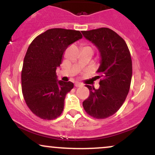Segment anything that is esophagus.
<instances>
[{"mask_svg":"<svg viewBox=\"0 0 155 155\" xmlns=\"http://www.w3.org/2000/svg\"><path fill=\"white\" fill-rule=\"evenodd\" d=\"M82 86H83V84L81 83H79V82H76L75 83L76 87H82Z\"/></svg>","mask_w":155,"mask_h":155,"instance_id":"1","label":"esophagus"}]
</instances>
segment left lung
I'll return each instance as SVG.
<instances>
[{
  "label": "left lung",
  "mask_w": 155,
  "mask_h": 155,
  "mask_svg": "<svg viewBox=\"0 0 155 155\" xmlns=\"http://www.w3.org/2000/svg\"><path fill=\"white\" fill-rule=\"evenodd\" d=\"M84 38L97 47L100 55L97 72L99 87L86 85L90 94L84 101V110L97 119H105L119 110L124 102L132 76V64L126 42L108 28L82 31Z\"/></svg>",
  "instance_id": "1"
}]
</instances>
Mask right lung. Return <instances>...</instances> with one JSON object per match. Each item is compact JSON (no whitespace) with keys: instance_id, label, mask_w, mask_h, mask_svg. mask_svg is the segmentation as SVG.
<instances>
[{"instance_id":"right-lung-1","label":"right lung","mask_w":155,"mask_h":155,"mask_svg":"<svg viewBox=\"0 0 155 155\" xmlns=\"http://www.w3.org/2000/svg\"><path fill=\"white\" fill-rule=\"evenodd\" d=\"M82 37L79 31L51 28L29 46L23 60L21 84L25 103L37 117L51 120L63 111L66 95L74 84L58 80L56 68L67 47Z\"/></svg>"}]
</instances>
